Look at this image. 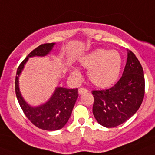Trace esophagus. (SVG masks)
Wrapping results in <instances>:
<instances>
[{
  "label": "esophagus",
  "instance_id": "1",
  "mask_svg": "<svg viewBox=\"0 0 155 155\" xmlns=\"http://www.w3.org/2000/svg\"><path fill=\"white\" fill-rule=\"evenodd\" d=\"M87 91V90L86 89V88H84V87H80L78 89V93L79 94H84V93H86Z\"/></svg>",
  "mask_w": 155,
  "mask_h": 155
}]
</instances>
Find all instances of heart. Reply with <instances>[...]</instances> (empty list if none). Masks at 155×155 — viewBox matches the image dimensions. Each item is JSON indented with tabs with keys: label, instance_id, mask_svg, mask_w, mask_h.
Masks as SVG:
<instances>
[{
	"label": "heart",
	"instance_id": "1",
	"mask_svg": "<svg viewBox=\"0 0 155 155\" xmlns=\"http://www.w3.org/2000/svg\"><path fill=\"white\" fill-rule=\"evenodd\" d=\"M121 55L116 50L98 49L81 60V64L88 70L90 81L98 87L105 88L116 83L122 68ZM72 74L77 78L81 77L78 70H74Z\"/></svg>",
	"mask_w": 155,
	"mask_h": 155
}]
</instances>
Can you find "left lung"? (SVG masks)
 <instances>
[{"instance_id":"8db88e82","label":"left lung","mask_w":155,"mask_h":155,"mask_svg":"<svg viewBox=\"0 0 155 155\" xmlns=\"http://www.w3.org/2000/svg\"><path fill=\"white\" fill-rule=\"evenodd\" d=\"M145 81L140 63L128 51L123 76L109 89L94 90L93 115L100 125L112 128L125 123L140 108L144 97Z\"/></svg>"}]
</instances>
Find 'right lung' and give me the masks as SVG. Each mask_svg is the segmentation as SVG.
Segmentation results:
<instances>
[{"label":"right lung","mask_w":155,"mask_h":155,"mask_svg":"<svg viewBox=\"0 0 155 155\" xmlns=\"http://www.w3.org/2000/svg\"><path fill=\"white\" fill-rule=\"evenodd\" d=\"M55 45L54 42L45 43L36 47L20 64L15 78V93L18 103L27 118L38 128L45 130H57L63 128L71 116L76 100L78 97V89H68L57 87L46 103L37 107H31L24 100L19 91V75L28 59L31 57H44L50 53Z\"/></svg>","instance_id":"add662e5"}]
</instances>
